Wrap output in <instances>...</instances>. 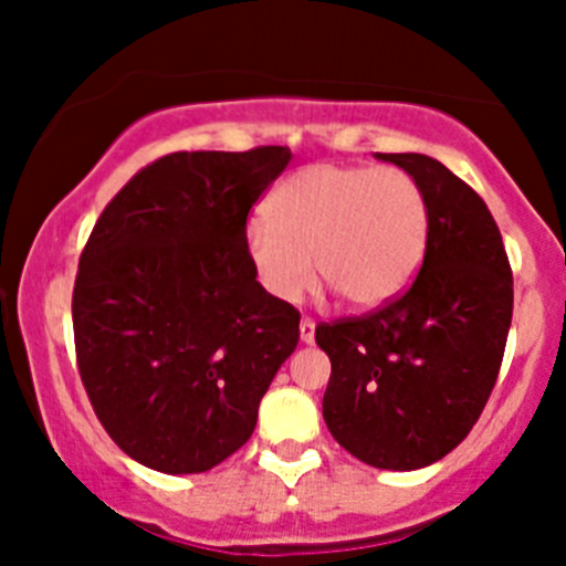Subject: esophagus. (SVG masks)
<instances>
[{
    "mask_svg": "<svg viewBox=\"0 0 566 566\" xmlns=\"http://www.w3.org/2000/svg\"><path fill=\"white\" fill-rule=\"evenodd\" d=\"M314 319H308V317H303L300 319V339H303V343L306 345H312L314 343Z\"/></svg>",
    "mask_w": 566,
    "mask_h": 566,
    "instance_id": "34e87169",
    "label": "esophagus"
}]
</instances>
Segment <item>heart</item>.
<instances>
[{"mask_svg": "<svg viewBox=\"0 0 566 566\" xmlns=\"http://www.w3.org/2000/svg\"><path fill=\"white\" fill-rule=\"evenodd\" d=\"M263 212L247 229V254L280 303H297L317 269L357 312L388 306L408 292L431 238L424 189L397 167L312 164L277 184Z\"/></svg>", "mask_w": 566, "mask_h": 566, "instance_id": "obj_1", "label": "heart"}]
</instances>
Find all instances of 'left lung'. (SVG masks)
<instances>
[{
	"instance_id": "obj_1",
	"label": "left lung",
	"mask_w": 566,
	"mask_h": 566,
	"mask_svg": "<svg viewBox=\"0 0 566 566\" xmlns=\"http://www.w3.org/2000/svg\"><path fill=\"white\" fill-rule=\"evenodd\" d=\"M424 189L431 238L413 286L368 317L323 323L332 359L323 419L359 462L419 470L476 424L513 319V274L484 201L437 158L377 153Z\"/></svg>"
}]
</instances>
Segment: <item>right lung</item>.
<instances>
[{
	"label": "right lung",
	"mask_w": 566,
	"mask_h": 566,
	"mask_svg": "<svg viewBox=\"0 0 566 566\" xmlns=\"http://www.w3.org/2000/svg\"><path fill=\"white\" fill-rule=\"evenodd\" d=\"M289 161V147L164 155L93 227L73 289L78 374L144 468L178 476L232 457L297 348V308L247 254L249 209Z\"/></svg>",
	"instance_id": "obj_1"
}]
</instances>
